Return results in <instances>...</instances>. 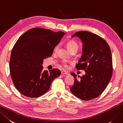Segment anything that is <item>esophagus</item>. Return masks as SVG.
<instances>
[{
  "instance_id": "esophagus-1",
  "label": "esophagus",
  "mask_w": 123,
  "mask_h": 123,
  "mask_svg": "<svg viewBox=\"0 0 123 123\" xmlns=\"http://www.w3.org/2000/svg\"><path fill=\"white\" fill-rule=\"evenodd\" d=\"M61 74H66V75H68V74H69V73H68V72L64 71V70L62 71H61Z\"/></svg>"
}]
</instances>
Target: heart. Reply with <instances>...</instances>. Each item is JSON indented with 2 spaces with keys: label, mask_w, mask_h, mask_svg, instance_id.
Masks as SVG:
<instances>
[{
  "label": "heart",
  "mask_w": 123,
  "mask_h": 123,
  "mask_svg": "<svg viewBox=\"0 0 123 123\" xmlns=\"http://www.w3.org/2000/svg\"><path fill=\"white\" fill-rule=\"evenodd\" d=\"M67 47L68 48V49L72 52L74 50H76V51H77V50L79 48L78 44L77 43L75 42L74 40H69L68 42L67 43ZM60 47V45L57 44L56 45L54 48V51L55 52H56L57 50H58ZM68 64L69 63L66 61H62L61 63V65L62 67H63L64 68H67L68 67Z\"/></svg>",
  "instance_id": "b5f03b06"
}]
</instances>
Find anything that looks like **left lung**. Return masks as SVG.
<instances>
[{"label": "left lung", "instance_id": "left-lung-1", "mask_svg": "<svg viewBox=\"0 0 123 123\" xmlns=\"http://www.w3.org/2000/svg\"><path fill=\"white\" fill-rule=\"evenodd\" d=\"M76 36L83 43L82 56L76 68L85 70L86 74L78 79L76 74H71L74 81L70 91L76 97L89 101L101 94L111 78L113 67L111 49L106 41L95 33L81 31L72 37Z\"/></svg>", "mask_w": 123, "mask_h": 123}]
</instances>
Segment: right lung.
Here are the masks:
<instances>
[{
    "mask_svg": "<svg viewBox=\"0 0 123 123\" xmlns=\"http://www.w3.org/2000/svg\"><path fill=\"white\" fill-rule=\"evenodd\" d=\"M66 34L34 28L20 36L12 50L9 70L15 88L22 94L35 98L46 93L59 69L43 70V60L52 56L54 47Z\"/></svg>",
    "mask_w": 123,
    "mask_h": 123,
    "instance_id": "add662e5",
    "label": "right lung"
}]
</instances>
